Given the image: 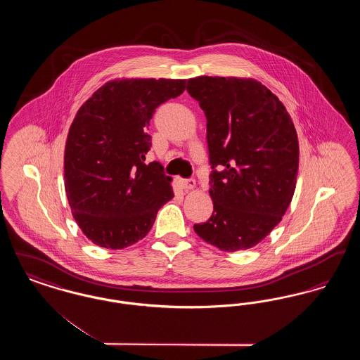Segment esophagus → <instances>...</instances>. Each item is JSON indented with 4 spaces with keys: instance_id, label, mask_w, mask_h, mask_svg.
Here are the masks:
<instances>
[{
    "instance_id": "esophagus-1",
    "label": "esophagus",
    "mask_w": 360,
    "mask_h": 360,
    "mask_svg": "<svg viewBox=\"0 0 360 360\" xmlns=\"http://www.w3.org/2000/svg\"><path fill=\"white\" fill-rule=\"evenodd\" d=\"M178 184L181 185V188L188 190V188H193L195 186V181L193 178L190 179H185V178H179L178 179Z\"/></svg>"
}]
</instances>
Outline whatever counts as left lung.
<instances>
[{"label":"left lung","mask_w":360,"mask_h":360,"mask_svg":"<svg viewBox=\"0 0 360 360\" xmlns=\"http://www.w3.org/2000/svg\"><path fill=\"white\" fill-rule=\"evenodd\" d=\"M188 94L206 117L213 213L195 233L225 252L251 248L282 220L295 188L298 140L286 108L252 79L198 77Z\"/></svg>","instance_id":"1"}]
</instances>
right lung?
<instances>
[{
    "label": "right lung",
    "mask_w": 360,
    "mask_h": 360,
    "mask_svg": "<svg viewBox=\"0 0 360 360\" xmlns=\"http://www.w3.org/2000/svg\"><path fill=\"white\" fill-rule=\"evenodd\" d=\"M185 79H121L100 87L70 127L65 188L75 221L94 244L121 250L143 239L174 197L160 163L146 165L155 109Z\"/></svg>",
    "instance_id": "add662e5"
}]
</instances>
